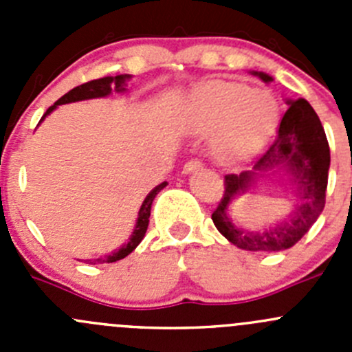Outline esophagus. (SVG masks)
<instances>
[{
    "instance_id": "1",
    "label": "esophagus",
    "mask_w": 352,
    "mask_h": 352,
    "mask_svg": "<svg viewBox=\"0 0 352 352\" xmlns=\"http://www.w3.org/2000/svg\"><path fill=\"white\" fill-rule=\"evenodd\" d=\"M202 168V162H199V160H190V162H187L186 165H184V170L182 173H192L196 172V170H201Z\"/></svg>"
}]
</instances>
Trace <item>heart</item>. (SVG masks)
Segmentation results:
<instances>
[{"instance_id": "1", "label": "heart", "mask_w": 352, "mask_h": 352, "mask_svg": "<svg viewBox=\"0 0 352 352\" xmlns=\"http://www.w3.org/2000/svg\"><path fill=\"white\" fill-rule=\"evenodd\" d=\"M184 126L192 134L211 136V153L223 165H242L274 134L279 105L264 88L235 81H209L184 107Z\"/></svg>"}]
</instances>
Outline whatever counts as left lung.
<instances>
[{
	"mask_svg": "<svg viewBox=\"0 0 352 352\" xmlns=\"http://www.w3.org/2000/svg\"><path fill=\"white\" fill-rule=\"evenodd\" d=\"M264 83L272 76L262 71H252ZM289 109L283 116L278 138L250 170L225 177V194L214 212L212 223L228 242L250 252H279L291 248L303 239L325 206L330 150L320 119L305 98L286 100ZM288 177L295 189L294 211L285 222L261 230H247L235 226L229 218V206L261 178L269 175Z\"/></svg>",
	"mask_w": 352,
	"mask_h": 352,
	"instance_id": "obj_1",
	"label": "left lung"
}]
</instances>
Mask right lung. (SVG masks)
Segmentation results:
<instances>
[{
  "instance_id": "right-lung-1",
  "label": "right lung",
  "mask_w": 352,
  "mask_h": 352,
  "mask_svg": "<svg viewBox=\"0 0 352 352\" xmlns=\"http://www.w3.org/2000/svg\"><path fill=\"white\" fill-rule=\"evenodd\" d=\"M131 80V74H117V76H105V78H98V80L88 81V83L80 85V87L73 88V90L67 91L66 95H63L54 105L47 109V112L42 116L41 122L49 116L51 112H54L59 105L65 104H73V102H81V100H90V98H102V97H109L112 91H117V94H124L127 90V81ZM166 187V182H162L160 186H156L146 197H144L143 204H141L140 211H138V219L136 225H134L133 233H131L129 240L127 243H124L122 247L116 248L112 254L105 255V257H98L94 258V261H87L88 264H104V262H117L120 258L127 257L138 245L141 243V240L144 239V233L148 230V223H150V214H151V204H153V199L156 197V194L160 190Z\"/></svg>"
}]
</instances>
